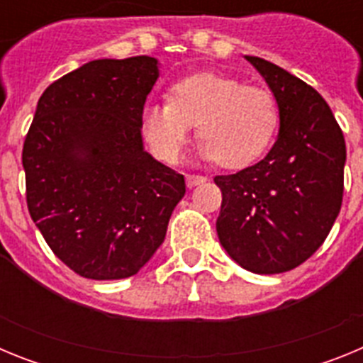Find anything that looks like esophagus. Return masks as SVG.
Masks as SVG:
<instances>
[{
    "instance_id": "obj_1",
    "label": "esophagus",
    "mask_w": 363,
    "mask_h": 363,
    "mask_svg": "<svg viewBox=\"0 0 363 363\" xmlns=\"http://www.w3.org/2000/svg\"><path fill=\"white\" fill-rule=\"evenodd\" d=\"M185 182H187V187L192 189V187H196V185L203 184V182H205V176H200V174H187V176H185Z\"/></svg>"
}]
</instances>
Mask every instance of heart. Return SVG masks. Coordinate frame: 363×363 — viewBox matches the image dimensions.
<instances>
[{"mask_svg":"<svg viewBox=\"0 0 363 363\" xmlns=\"http://www.w3.org/2000/svg\"><path fill=\"white\" fill-rule=\"evenodd\" d=\"M142 123L147 142L163 162H178L196 125L205 160L225 169H242L269 149L280 125V108L264 86L200 72L176 82L169 99L147 105Z\"/></svg>","mask_w":363,"mask_h":363,"instance_id":"1","label":"heart"}]
</instances>
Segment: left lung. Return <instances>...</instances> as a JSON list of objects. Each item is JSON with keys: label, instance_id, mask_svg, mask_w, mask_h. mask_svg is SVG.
<instances>
[{"label": "left lung", "instance_id": "obj_1", "mask_svg": "<svg viewBox=\"0 0 363 363\" xmlns=\"http://www.w3.org/2000/svg\"><path fill=\"white\" fill-rule=\"evenodd\" d=\"M256 67L280 108V133L269 154L236 174L216 176L220 243L256 274L303 264L325 242L344 198L345 140L313 86L262 57Z\"/></svg>", "mask_w": 363, "mask_h": 363}]
</instances>
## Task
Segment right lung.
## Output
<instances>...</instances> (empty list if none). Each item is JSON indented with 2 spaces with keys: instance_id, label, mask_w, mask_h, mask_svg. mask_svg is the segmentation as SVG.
<instances>
[{
  "instance_id": "right-lung-1",
  "label": "right lung",
  "mask_w": 363,
  "mask_h": 363,
  "mask_svg": "<svg viewBox=\"0 0 363 363\" xmlns=\"http://www.w3.org/2000/svg\"><path fill=\"white\" fill-rule=\"evenodd\" d=\"M158 60H94L45 89L23 143L27 207L54 255L91 280L134 277L165 240L184 176L143 149Z\"/></svg>"
}]
</instances>
